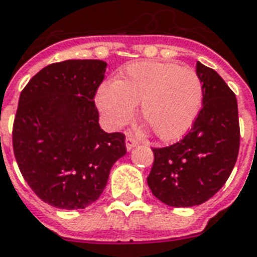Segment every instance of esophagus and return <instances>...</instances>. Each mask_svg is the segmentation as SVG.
Instances as JSON below:
<instances>
[{"instance_id":"esophagus-1","label":"esophagus","mask_w":257,"mask_h":257,"mask_svg":"<svg viewBox=\"0 0 257 257\" xmlns=\"http://www.w3.org/2000/svg\"><path fill=\"white\" fill-rule=\"evenodd\" d=\"M125 146H126V150H128V151H131L132 148L138 146V140H136L134 136L128 135V136H126V139H125Z\"/></svg>"}]
</instances>
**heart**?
Masks as SVG:
<instances>
[{
    "instance_id": "1",
    "label": "heart",
    "mask_w": 257,
    "mask_h": 257,
    "mask_svg": "<svg viewBox=\"0 0 257 257\" xmlns=\"http://www.w3.org/2000/svg\"><path fill=\"white\" fill-rule=\"evenodd\" d=\"M142 115L163 142L181 139L193 126L203 103V83L191 68L172 62L143 61L126 66L119 80L100 85L96 104L111 129Z\"/></svg>"
}]
</instances>
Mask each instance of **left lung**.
Here are the masks:
<instances>
[{"label":"left lung","mask_w":257,"mask_h":257,"mask_svg":"<svg viewBox=\"0 0 257 257\" xmlns=\"http://www.w3.org/2000/svg\"><path fill=\"white\" fill-rule=\"evenodd\" d=\"M203 83V107L185 138L153 148L154 165L147 177L157 199L172 207L199 206L225 185L240 148L237 99L215 70L196 64Z\"/></svg>","instance_id":"1"}]
</instances>
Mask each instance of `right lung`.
Masks as SVG:
<instances>
[{
    "label": "right lung",
    "instance_id": "right-lung-1",
    "mask_svg": "<svg viewBox=\"0 0 257 257\" xmlns=\"http://www.w3.org/2000/svg\"><path fill=\"white\" fill-rule=\"evenodd\" d=\"M106 66L100 60L56 62L20 94L15 158L30 188L57 208L79 210L98 200L113 165L126 154L125 136L100 129L95 107Z\"/></svg>",
    "mask_w": 257,
    "mask_h": 257
}]
</instances>
